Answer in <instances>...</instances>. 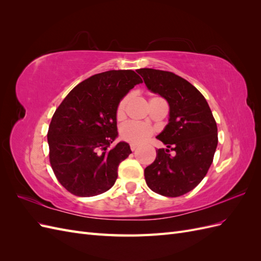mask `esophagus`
Wrapping results in <instances>:
<instances>
[{
	"instance_id": "1",
	"label": "esophagus",
	"mask_w": 261,
	"mask_h": 261,
	"mask_svg": "<svg viewBox=\"0 0 261 261\" xmlns=\"http://www.w3.org/2000/svg\"><path fill=\"white\" fill-rule=\"evenodd\" d=\"M136 149H137V146H135V145H130V150H132V151H135Z\"/></svg>"
}]
</instances>
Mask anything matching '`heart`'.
Here are the masks:
<instances>
[{
	"label": "heart",
	"instance_id": "b5f03b06",
	"mask_svg": "<svg viewBox=\"0 0 261 261\" xmlns=\"http://www.w3.org/2000/svg\"><path fill=\"white\" fill-rule=\"evenodd\" d=\"M129 100V94L124 96L116 106L115 110V117L118 121L123 120L125 117L126 106ZM153 128L151 126L145 123H137V122H128L122 126L121 128V138L130 145L139 146L144 144L145 141L153 135Z\"/></svg>",
	"mask_w": 261,
	"mask_h": 261
}]
</instances>
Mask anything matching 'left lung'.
<instances>
[{
    "instance_id": "left-lung-1",
    "label": "left lung",
    "mask_w": 261,
    "mask_h": 261,
    "mask_svg": "<svg viewBox=\"0 0 261 261\" xmlns=\"http://www.w3.org/2000/svg\"><path fill=\"white\" fill-rule=\"evenodd\" d=\"M137 73L170 106L169 124L156 137L168 149H158L155 160L145 169L146 183L159 195L181 196L208 173L218 145L216 120L200 91L184 78L153 68Z\"/></svg>"
}]
</instances>
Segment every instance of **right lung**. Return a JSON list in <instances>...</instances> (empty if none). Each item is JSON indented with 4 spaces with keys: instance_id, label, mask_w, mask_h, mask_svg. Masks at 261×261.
Here are the masks:
<instances>
[{
    "instance_id": "obj_1",
    "label": "right lung",
    "mask_w": 261,
    "mask_h": 261,
    "mask_svg": "<svg viewBox=\"0 0 261 261\" xmlns=\"http://www.w3.org/2000/svg\"><path fill=\"white\" fill-rule=\"evenodd\" d=\"M140 76L130 69L108 70L87 78L55 110L48 130L49 159L60 184L80 197L109 191L117 168L132 151L118 143L115 110Z\"/></svg>"
}]
</instances>
